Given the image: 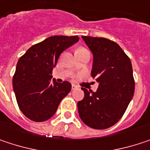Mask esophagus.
Listing matches in <instances>:
<instances>
[{
    "instance_id": "esophagus-1",
    "label": "esophagus",
    "mask_w": 150,
    "mask_h": 150,
    "mask_svg": "<svg viewBox=\"0 0 150 150\" xmlns=\"http://www.w3.org/2000/svg\"><path fill=\"white\" fill-rule=\"evenodd\" d=\"M78 88L76 85H75V84H72V90H75V89H76Z\"/></svg>"
}]
</instances>
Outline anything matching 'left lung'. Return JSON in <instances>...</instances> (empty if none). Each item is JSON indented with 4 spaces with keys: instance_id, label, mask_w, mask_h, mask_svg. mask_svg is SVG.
I'll list each match as a JSON object with an SVG mask.
<instances>
[{
    "instance_id": "left-lung-1",
    "label": "left lung",
    "mask_w": 150,
    "mask_h": 150,
    "mask_svg": "<svg viewBox=\"0 0 150 150\" xmlns=\"http://www.w3.org/2000/svg\"><path fill=\"white\" fill-rule=\"evenodd\" d=\"M93 53L91 75L96 79V92L84 91L77 103L81 119L93 129H107L122 117L134 95L135 81L132 65L121 47L105 38L82 36Z\"/></svg>"
}]
</instances>
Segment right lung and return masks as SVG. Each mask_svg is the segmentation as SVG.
<instances>
[{"label": "right lung", "mask_w": 150, "mask_h": 150, "mask_svg": "<svg viewBox=\"0 0 150 150\" xmlns=\"http://www.w3.org/2000/svg\"><path fill=\"white\" fill-rule=\"evenodd\" d=\"M78 41V36H52L29 48L19 59L13 88L21 111L29 119L48 120L70 92L69 81L51 83V74L62 52Z\"/></svg>", "instance_id": "right-lung-1"}]
</instances>
